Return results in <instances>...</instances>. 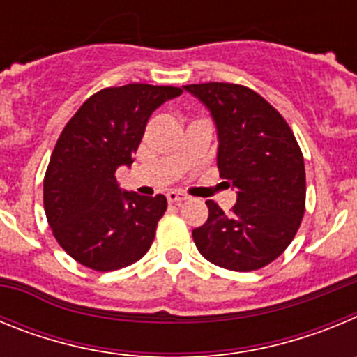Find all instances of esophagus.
<instances>
[{
    "label": "esophagus",
    "instance_id": "obj_1",
    "mask_svg": "<svg viewBox=\"0 0 357 357\" xmlns=\"http://www.w3.org/2000/svg\"><path fill=\"white\" fill-rule=\"evenodd\" d=\"M166 198H168L169 204H182V202L188 200V195L178 193V191H168V193H166Z\"/></svg>",
    "mask_w": 357,
    "mask_h": 357
}]
</instances>
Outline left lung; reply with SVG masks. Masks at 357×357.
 I'll use <instances>...</instances> for the list:
<instances>
[{
	"label": "left lung",
	"mask_w": 357,
	"mask_h": 357,
	"mask_svg": "<svg viewBox=\"0 0 357 357\" xmlns=\"http://www.w3.org/2000/svg\"><path fill=\"white\" fill-rule=\"evenodd\" d=\"M211 112L220 175L238 193L232 213L207 200L209 218L193 230L200 254L216 266L252 272L277 259L301 227L304 157L282 116L248 87L223 82L184 85Z\"/></svg>",
	"instance_id": "8db88e82"
}]
</instances>
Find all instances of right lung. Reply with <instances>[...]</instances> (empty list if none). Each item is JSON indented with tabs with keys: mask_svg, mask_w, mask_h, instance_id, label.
<instances>
[{
	"mask_svg": "<svg viewBox=\"0 0 357 357\" xmlns=\"http://www.w3.org/2000/svg\"><path fill=\"white\" fill-rule=\"evenodd\" d=\"M181 94L168 85L107 87L62 130L44 176V211L59 245L84 266L112 272L151 247L166 197L121 191L116 169L132 166L151 112Z\"/></svg>",
	"mask_w": 357,
	"mask_h": 357,
	"instance_id": "1",
	"label": "right lung"
}]
</instances>
